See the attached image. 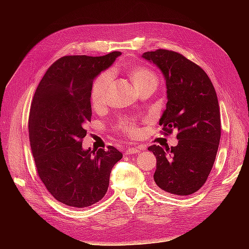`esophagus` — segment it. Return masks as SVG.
<instances>
[{
    "mask_svg": "<svg viewBox=\"0 0 249 249\" xmlns=\"http://www.w3.org/2000/svg\"><path fill=\"white\" fill-rule=\"evenodd\" d=\"M142 149H144L141 146H132L130 148L125 149V155H135V154H139Z\"/></svg>",
    "mask_w": 249,
    "mask_h": 249,
    "instance_id": "obj_1",
    "label": "esophagus"
}]
</instances>
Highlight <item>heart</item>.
<instances>
[{
	"label": "heart",
	"instance_id": "b5f03b06",
	"mask_svg": "<svg viewBox=\"0 0 249 249\" xmlns=\"http://www.w3.org/2000/svg\"><path fill=\"white\" fill-rule=\"evenodd\" d=\"M129 74L136 89H139L142 86H145L148 84L157 85L158 83V79L155 72L145 69V67H136V69H133L129 71ZM111 80L112 73L110 71L103 72L95 79L91 88V102L93 107L99 108L105 104ZM120 126H122V129L126 133H136V127H135V125L132 123L123 122Z\"/></svg>",
	"mask_w": 249,
	"mask_h": 249
}]
</instances>
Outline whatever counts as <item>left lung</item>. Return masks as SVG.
Returning a JSON list of instances; mask_svg holds the SVG:
<instances>
[{"mask_svg":"<svg viewBox=\"0 0 249 249\" xmlns=\"http://www.w3.org/2000/svg\"><path fill=\"white\" fill-rule=\"evenodd\" d=\"M163 73L167 104L160 118L163 130H178L177 146L152 145L157 159L154 179L171 194L190 195L206 183L219 146L220 110L215 88L201 67L177 52L143 53Z\"/></svg>","mask_w":249,"mask_h":249,"instance_id":"left-lung-1","label":"left lung"}]
</instances>
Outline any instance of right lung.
<instances>
[{
	"label": "right lung",
	"instance_id": "right-lung-1",
	"mask_svg": "<svg viewBox=\"0 0 249 249\" xmlns=\"http://www.w3.org/2000/svg\"><path fill=\"white\" fill-rule=\"evenodd\" d=\"M122 55L65 56L53 63L37 87L30 109L29 139L37 172L58 201L86 208L101 200L113 166L123 154L115 147L84 149L91 122L93 80Z\"/></svg>",
	"mask_w": 249,
	"mask_h": 249
}]
</instances>
